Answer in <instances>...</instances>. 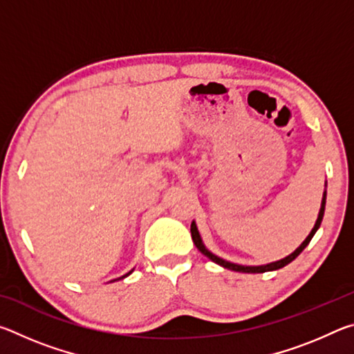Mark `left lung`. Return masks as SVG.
Returning <instances> with one entry per match:
<instances>
[{
	"mask_svg": "<svg viewBox=\"0 0 354 354\" xmlns=\"http://www.w3.org/2000/svg\"><path fill=\"white\" fill-rule=\"evenodd\" d=\"M325 185H326V183H325ZM325 205H326V190L323 192V198H322V206H320V211H319V217H317V221H315V225H314V227H313V231L309 232V236H308L306 239H304L303 243L299 245V247H298L295 251H293V253H290L289 256H286V257H283V259L274 261V262H270V263H263V266H241V263H234V262L225 261V259H221V257H218L217 254L211 253V251H209V250L206 248V245L203 243V239H201V236H200L198 227H196L195 220L192 221V225H190L192 241H194L195 247L198 248L203 254H205L206 257H209V259H211L212 262L218 263V266H221L223 268H227V270L241 272V273H263V272H273V270H278V268L286 267L287 263H290L299 253H301V251H303L304 248L308 247V243L310 242V239L314 237L317 230H319V227H320V223H322V220H323V214H325Z\"/></svg>",
	"mask_w": 354,
	"mask_h": 354,
	"instance_id": "8db88e82",
	"label": "left lung"
}]
</instances>
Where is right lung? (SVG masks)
Returning a JSON list of instances; mask_svg holds the SVG:
<instances>
[{"mask_svg": "<svg viewBox=\"0 0 354 354\" xmlns=\"http://www.w3.org/2000/svg\"><path fill=\"white\" fill-rule=\"evenodd\" d=\"M134 272V268H133V270H131V272H128L127 274H123V277H120V278H117V279H123V278H127V277H129V274L131 273H133ZM117 279H112V281H117Z\"/></svg>", "mask_w": 354, "mask_h": 354, "instance_id": "obj_1", "label": "right lung"}]
</instances>
